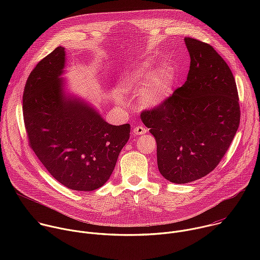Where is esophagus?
Listing matches in <instances>:
<instances>
[{
    "label": "esophagus",
    "mask_w": 260,
    "mask_h": 260,
    "mask_svg": "<svg viewBox=\"0 0 260 260\" xmlns=\"http://www.w3.org/2000/svg\"><path fill=\"white\" fill-rule=\"evenodd\" d=\"M146 132H147V129H146L144 126H142V125L136 126V127L134 128V131H133L134 135H136V136H141V135H144V134H146Z\"/></svg>",
    "instance_id": "esophagus-1"
}]
</instances>
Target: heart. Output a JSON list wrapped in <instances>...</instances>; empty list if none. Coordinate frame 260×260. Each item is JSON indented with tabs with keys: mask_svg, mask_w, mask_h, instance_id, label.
<instances>
[{
	"mask_svg": "<svg viewBox=\"0 0 260 260\" xmlns=\"http://www.w3.org/2000/svg\"><path fill=\"white\" fill-rule=\"evenodd\" d=\"M177 83L175 70L169 64H155L151 61L140 62L124 71L118 81L114 100L125 104L123 95L140 93L143 105L149 109H158L172 99Z\"/></svg>",
	"mask_w": 260,
	"mask_h": 260,
	"instance_id": "b5f03b06",
	"label": "heart"
}]
</instances>
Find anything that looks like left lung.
Returning a JSON list of instances; mask_svg holds the SVG:
<instances>
[{"instance_id": "1", "label": "left lung", "mask_w": 260, "mask_h": 260, "mask_svg": "<svg viewBox=\"0 0 260 260\" xmlns=\"http://www.w3.org/2000/svg\"><path fill=\"white\" fill-rule=\"evenodd\" d=\"M190 56L186 82L168 104L141 114L157 144L164 178L184 184L211 173L231 146L240 124V105L233 73L216 50L184 38Z\"/></svg>"}]
</instances>
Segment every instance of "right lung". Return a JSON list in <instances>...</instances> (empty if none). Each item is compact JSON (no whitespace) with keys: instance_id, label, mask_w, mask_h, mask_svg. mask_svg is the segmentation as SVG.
I'll list each match as a JSON object with an SVG mask.
<instances>
[{"instance_id":"right-lung-1","label":"right lung","mask_w":260,"mask_h":260,"mask_svg":"<svg viewBox=\"0 0 260 260\" xmlns=\"http://www.w3.org/2000/svg\"><path fill=\"white\" fill-rule=\"evenodd\" d=\"M64 47H56L29 74L23 119L29 146L66 187L91 191L112 174L131 125L108 123L86 100L67 89Z\"/></svg>"}]
</instances>
